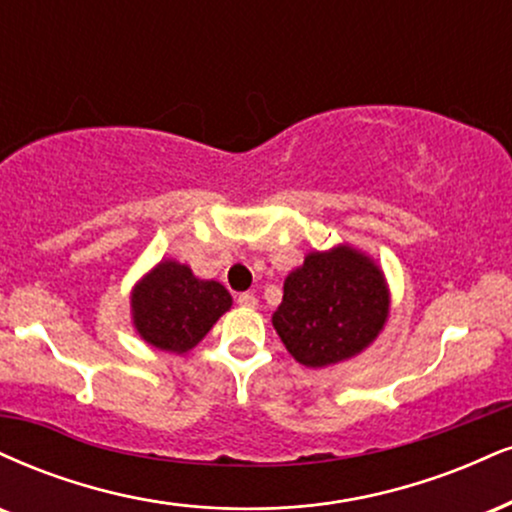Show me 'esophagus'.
<instances>
[{"instance_id": "esophagus-1", "label": "esophagus", "mask_w": 512, "mask_h": 512, "mask_svg": "<svg viewBox=\"0 0 512 512\" xmlns=\"http://www.w3.org/2000/svg\"><path fill=\"white\" fill-rule=\"evenodd\" d=\"M236 300H238L240 307H250V310H255V307H257V298L252 293H240Z\"/></svg>"}]
</instances>
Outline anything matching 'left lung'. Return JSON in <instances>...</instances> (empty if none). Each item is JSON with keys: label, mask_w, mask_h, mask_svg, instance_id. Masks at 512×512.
Here are the masks:
<instances>
[{"label": "left lung", "mask_w": 512, "mask_h": 512, "mask_svg": "<svg viewBox=\"0 0 512 512\" xmlns=\"http://www.w3.org/2000/svg\"><path fill=\"white\" fill-rule=\"evenodd\" d=\"M389 286L365 252L336 245L310 252L283 281L272 315L276 334L300 365L329 367L360 355L389 319Z\"/></svg>", "instance_id": "left-lung-1"}]
</instances>
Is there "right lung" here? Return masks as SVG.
Returning <instances> with one entry per match:
<instances>
[{"label":"right lung","instance_id":"1","mask_svg":"<svg viewBox=\"0 0 512 512\" xmlns=\"http://www.w3.org/2000/svg\"><path fill=\"white\" fill-rule=\"evenodd\" d=\"M231 303V293L219 281H202L188 264L162 260L135 283L131 315L145 343L183 355L207 336Z\"/></svg>","mask_w":512,"mask_h":512}]
</instances>
